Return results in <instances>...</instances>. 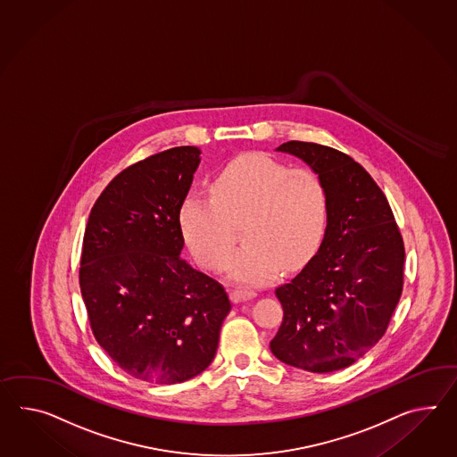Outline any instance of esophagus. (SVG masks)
<instances>
[{"label": "esophagus", "mask_w": 457, "mask_h": 457, "mask_svg": "<svg viewBox=\"0 0 457 457\" xmlns=\"http://www.w3.org/2000/svg\"><path fill=\"white\" fill-rule=\"evenodd\" d=\"M257 294L254 292V290H249V289H234L233 292H231V299H233V302H245V301H251V299H254L256 297Z\"/></svg>", "instance_id": "esophagus-1"}]
</instances>
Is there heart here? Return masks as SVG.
I'll use <instances>...</instances> for the list:
<instances>
[{"label":"heart","instance_id":"b5f03b06","mask_svg":"<svg viewBox=\"0 0 457 457\" xmlns=\"http://www.w3.org/2000/svg\"><path fill=\"white\" fill-rule=\"evenodd\" d=\"M245 245L228 272L245 284L276 278L282 266L303 264L322 243L328 223V193L322 179L268 155L236 158L214 177L212 195L191 189L179 204L181 234L204 268L221 270L233 245L227 220H239Z\"/></svg>","mask_w":457,"mask_h":457}]
</instances>
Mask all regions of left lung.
Wrapping results in <instances>:
<instances>
[{
    "label": "left lung",
    "mask_w": 457,
    "mask_h": 457,
    "mask_svg": "<svg viewBox=\"0 0 457 457\" xmlns=\"http://www.w3.org/2000/svg\"><path fill=\"white\" fill-rule=\"evenodd\" d=\"M276 150L322 179L328 223L317 254L276 289L284 319L270 352L312 373L342 370L388 328L403 290V237L386 196L352 156L297 140Z\"/></svg>",
    "instance_id": "8db88e82"
}]
</instances>
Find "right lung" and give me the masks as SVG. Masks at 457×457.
I'll return each mask as SVG.
<instances>
[{
  "mask_svg": "<svg viewBox=\"0 0 457 457\" xmlns=\"http://www.w3.org/2000/svg\"><path fill=\"white\" fill-rule=\"evenodd\" d=\"M200 155L175 146L123 170L84 233L79 284L94 337L125 373L158 385L210 367L231 311L223 286L179 257V204Z\"/></svg>",
  "mask_w": 457,
  "mask_h": 457,
  "instance_id": "1",
  "label": "right lung"
}]
</instances>
